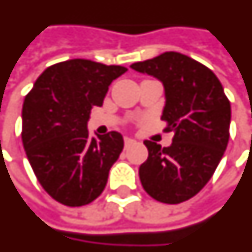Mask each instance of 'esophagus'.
I'll return each mask as SVG.
<instances>
[{
    "mask_svg": "<svg viewBox=\"0 0 252 252\" xmlns=\"http://www.w3.org/2000/svg\"><path fill=\"white\" fill-rule=\"evenodd\" d=\"M135 141L133 138H128V137H125V148H128L130 145H133Z\"/></svg>",
    "mask_w": 252,
    "mask_h": 252,
    "instance_id": "1",
    "label": "esophagus"
}]
</instances>
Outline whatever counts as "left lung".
<instances>
[{
    "label": "left lung",
    "instance_id": "left-lung-1",
    "mask_svg": "<svg viewBox=\"0 0 252 252\" xmlns=\"http://www.w3.org/2000/svg\"><path fill=\"white\" fill-rule=\"evenodd\" d=\"M130 67L164 86L162 117L173 130L168 148L145 141L148 159L139 166L144 189L157 201L179 204L197 194L223 157L229 138L231 104L209 68L179 52H165Z\"/></svg>",
    "mask_w": 252,
    "mask_h": 252
}]
</instances>
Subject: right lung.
Here are the masks:
<instances>
[{
    "label": "right lung",
    "mask_w": 252,
    "mask_h": 252,
    "mask_svg": "<svg viewBox=\"0 0 252 252\" xmlns=\"http://www.w3.org/2000/svg\"><path fill=\"white\" fill-rule=\"evenodd\" d=\"M127 71L84 59L44 71L23 106L25 153L47 193L68 207L91 203L103 192L108 172L124 149L118 131L90 137L94 106H102L113 80Z\"/></svg>",
    "instance_id": "1"
}]
</instances>
